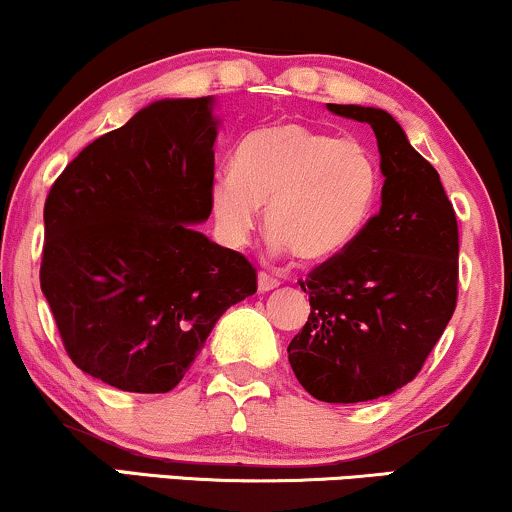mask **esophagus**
Segmentation results:
<instances>
[{"instance_id": "34e87169", "label": "esophagus", "mask_w": 512, "mask_h": 512, "mask_svg": "<svg viewBox=\"0 0 512 512\" xmlns=\"http://www.w3.org/2000/svg\"><path fill=\"white\" fill-rule=\"evenodd\" d=\"M257 288H260V293H269V290L278 288V278L267 274V271H260V276H257Z\"/></svg>"}]
</instances>
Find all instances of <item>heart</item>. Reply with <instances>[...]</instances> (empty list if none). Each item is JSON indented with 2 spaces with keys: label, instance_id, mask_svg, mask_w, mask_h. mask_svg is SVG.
I'll use <instances>...</instances> for the list:
<instances>
[{
  "label": "heart",
  "instance_id": "obj_1",
  "mask_svg": "<svg viewBox=\"0 0 512 512\" xmlns=\"http://www.w3.org/2000/svg\"><path fill=\"white\" fill-rule=\"evenodd\" d=\"M380 186L383 172L364 144L281 122L238 141L231 172L212 179L210 208L219 234L238 248L250 241L264 205L274 250L323 262L357 241Z\"/></svg>",
  "mask_w": 512,
  "mask_h": 512
}]
</instances>
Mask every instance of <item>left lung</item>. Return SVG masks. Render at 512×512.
Masks as SVG:
<instances>
[{"label": "left lung", "instance_id": "obj_1", "mask_svg": "<svg viewBox=\"0 0 512 512\" xmlns=\"http://www.w3.org/2000/svg\"><path fill=\"white\" fill-rule=\"evenodd\" d=\"M378 139L383 205L349 248L300 281L307 323L288 361L312 397L357 404L397 392L420 373L458 297V224L435 167L387 111L328 103Z\"/></svg>", "mask_w": 512, "mask_h": 512}]
</instances>
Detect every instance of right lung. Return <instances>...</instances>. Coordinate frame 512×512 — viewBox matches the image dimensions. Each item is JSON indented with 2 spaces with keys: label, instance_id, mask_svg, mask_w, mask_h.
<instances>
[{
  "label": "right lung",
  "instance_id": "right-lung-1",
  "mask_svg": "<svg viewBox=\"0 0 512 512\" xmlns=\"http://www.w3.org/2000/svg\"><path fill=\"white\" fill-rule=\"evenodd\" d=\"M212 99H163L82 148L44 203L40 286L77 368L122 392H170L219 316L257 293L210 217Z\"/></svg>",
  "mask_w": 512,
  "mask_h": 512
}]
</instances>
